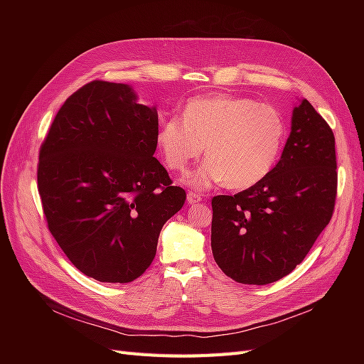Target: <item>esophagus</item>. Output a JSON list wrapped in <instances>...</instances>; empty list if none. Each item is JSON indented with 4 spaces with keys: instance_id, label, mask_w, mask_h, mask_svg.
Listing matches in <instances>:
<instances>
[{
    "instance_id": "obj_1",
    "label": "esophagus",
    "mask_w": 364,
    "mask_h": 364,
    "mask_svg": "<svg viewBox=\"0 0 364 364\" xmlns=\"http://www.w3.org/2000/svg\"><path fill=\"white\" fill-rule=\"evenodd\" d=\"M186 202H188L190 205L199 203V202H202V197L199 194H196V193H188V194H186Z\"/></svg>"
}]
</instances>
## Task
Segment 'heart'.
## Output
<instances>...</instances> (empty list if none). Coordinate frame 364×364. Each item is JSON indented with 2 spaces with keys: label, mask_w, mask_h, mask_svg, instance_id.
Wrapping results in <instances>:
<instances>
[{
  "label": "heart",
  "mask_w": 364,
  "mask_h": 364,
  "mask_svg": "<svg viewBox=\"0 0 364 364\" xmlns=\"http://www.w3.org/2000/svg\"><path fill=\"white\" fill-rule=\"evenodd\" d=\"M287 139V123L277 107L247 97L217 94L193 98L182 119H165L156 134L162 162L185 171L208 158L186 178L196 190L225 183L229 190H247L264 181L277 165Z\"/></svg>",
  "instance_id": "1"
}]
</instances>
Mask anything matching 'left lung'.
<instances>
[{
	"mask_svg": "<svg viewBox=\"0 0 364 364\" xmlns=\"http://www.w3.org/2000/svg\"><path fill=\"white\" fill-rule=\"evenodd\" d=\"M331 127L302 98L291 132L266 179L213 199L211 247L217 266L240 284L266 285L301 264L333 217L337 194Z\"/></svg>",
	"mask_w": 364,
	"mask_h": 364,
	"instance_id": "obj_1",
	"label": "left lung"
}]
</instances>
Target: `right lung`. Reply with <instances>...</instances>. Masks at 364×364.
<instances>
[{
  "instance_id": "obj_1",
  "label": "right lung",
  "mask_w": 364,
  "mask_h": 364,
  "mask_svg": "<svg viewBox=\"0 0 364 364\" xmlns=\"http://www.w3.org/2000/svg\"><path fill=\"white\" fill-rule=\"evenodd\" d=\"M158 111L134 87L94 80L54 118L39 151L38 190L48 229L86 277L132 282L156 255L161 229L183 206L153 158Z\"/></svg>"
}]
</instances>
